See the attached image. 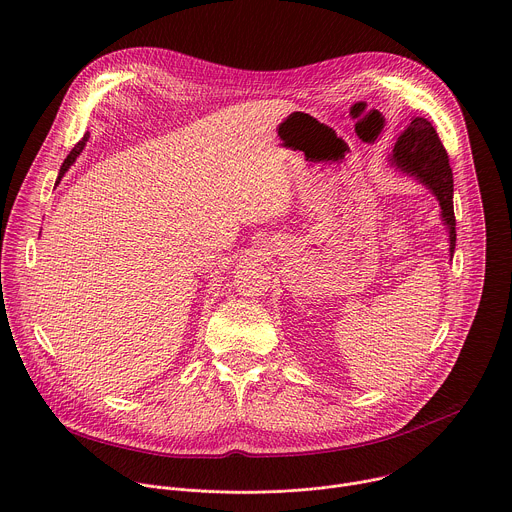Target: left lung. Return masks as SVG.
<instances>
[{
  "instance_id": "1",
  "label": "left lung",
  "mask_w": 512,
  "mask_h": 512,
  "mask_svg": "<svg viewBox=\"0 0 512 512\" xmlns=\"http://www.w3.org/2000/svg\"><path fill=\"white\" fill-rule=\"evenodd\" d=\"M399 170L415 176L440 200L442 218L450 229V255L456 249V216H454V176L444 143L423 117H413L409 127L397 137L389 160Z\"/></svg>"
}]
</instances>
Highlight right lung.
Listing matches in <instances>:
<instances>
[{
	"mask_svg": "<svg viewBox=\"0 0 512 512\" xmlns=\"http://www.w3.org/2000/svg\"><path fill=\"white\" fill-rule=\"evenodd\" d=\"M85 143H87V135L75 145V148H72V152L66 156V160H64V164H62V168H60V174H58V182H60V178L66 174V170L75 164V160H77V156L83 152V148H85Z\"/></svg>",
	"mask_w": 512,
	"mask_h": 512,
	"instance_id": "add662e5",
	"label": "right lung"
}]
</instances>
